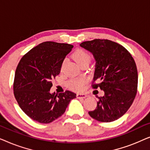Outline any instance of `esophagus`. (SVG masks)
I'll return each mask as SVG.
<instances>
[{"label":"esophagus","mask_w":150,"mask_h":150,"mask_svg":"<svg viewBox=\"0 0 150 150\" xmlns=\"http://www.w3.org/2000/svg\"><path fill=\"white\" fill-rule=\"evenodd\" d=\"M87 95L85 93H77L76 98H79V99H82V98H85L87 97Z\"/></svg>","instance_id":"1"}]
</instances>
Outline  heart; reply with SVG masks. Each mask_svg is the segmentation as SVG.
Instances as JSON below:
<instances>
[{
    "mask_svg": "<svg viewBox=\"0 0 150 150\" xmlns=\"http://www.w3.org/2000/svg\"><path fill=\"white\" fill-rule=\"evenodd\" d=\"M72 59L76 63L82 67L84 65H89L91 60V56L89 52L84 49H78L71 54ZM87 83L85 78H78V79H70L67 82V85L70 89L76 91H81L83 89L84 86Z\"/></svg>",
    "mask_w": 150,
    "mask_h": 150,
    "instance_id": "1",
    "label": "heart"
}]
</instances>
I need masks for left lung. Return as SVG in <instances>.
<instances>
[{"instance_id": "obj_1", "label": "left lung", "mask_w": 150, "mask_h": 150, "mask_svg": "<svg viewBox=\"0 0 150 150\" xmlns=\"http://www.w3.org/2000/svg\"><path fill=\"white\" fill-rule=\"evenodd\" d=\"M80 46L96 60L92 88L104 92L89 115L101 122L117 120L127 112L137 95L138 73L134 59L124 46L108 40L96 39Z\"/></svg>"}]
</instances>
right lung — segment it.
Wrapping results in <instances>:
<instances>
[{
    "mask_svg": "<svg viewBox=\"0 0 150 150\" xmlns=\"http://www.w3.org/2000/svg\"><path fill=\"white\" fill-rule=\"evenodd\" d=\"M73 46L45 42L22 57L15 72L13 93L18 105L30 119L42 124L53 122L64 113L76 94L66 90L50 93L52 80L59 74L65 57Z\"/></svg>",
    "mask_w": 150,
    "mask_h": 150,
    "instance_id": "add662e5",
    "label": "right lung"
}]
</instances>
